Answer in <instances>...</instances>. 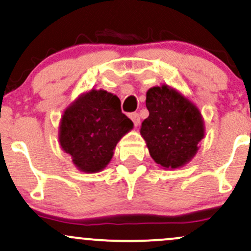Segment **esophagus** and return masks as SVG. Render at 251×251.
Segmentation results:
<instances>
[{"label":"esophagus","mask_w":251,"mask_h":251,"mask_svg":"<svg viewBox=\"0 0 251 251\" xmlns=\"http://www.w3.org/2000/svg\"><path fill=\"white\" fill-rule=\"evenodd\" d=\"M129 118H131V120H132V122H133V124H134L135 126H138V125H139V124H140V117H139V114L135 113V112H134V113L129 114Z\"/></svg>","instance_id":"obj_1"}]
</instances>
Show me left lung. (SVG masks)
<instances>
[{"label": "left lung", "instance_id": "obj_1", "mask_svg": "<svg viewBox=\"0 0 251 251\" xmlns=\"http://www.w3.org/2000/svg\"><path fill=\"white\" fill-rule=\"evenodd\" d=\"M150 116L140 133L150 154L164 169H177L191 159L204 138V124L198 109L175 89L162 86L146 93Z\"/></svg>", "mask_w": 251, "mask_h": 251}]
</instances>
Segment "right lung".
Here are the masks:
<instances>
[{
    "label": "right lung",
    "instance_id": "obj_1",
    "mask_svg": "<svg viewBox=\"0 0 251 251\" xmlns=\"http://www.w3.org/2000/svg\"><path fill=\"white\" fill-rule=\"evenodd\" d=\"M133 127L122 112L119 98L92 89L65 111L60 145L80 171L99 172L113 157L117 143Z\"/></svg>",
    "mask_w": 251,
    "mask_h": 251
}]
</instances>
